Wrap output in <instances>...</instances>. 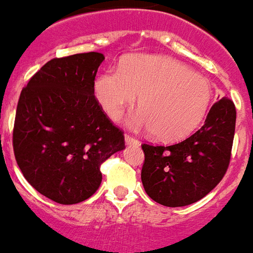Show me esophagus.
Wrapping results in <instances>:
<instances>
[{
	"mask_svg": "<svg viewBox=\"0 0 253 253\" xmlns=\"http://www.w3.org/2000/svg\"><path fill=\"white\" fill-rule=\"evenodd\" d=\"M125 141H126L127 145H131V144H135V145H136V144H139V140H137L136 137H133V136H131V135H128V133H126V135H125Z\"/></svg>",
	"mask_w": 253,
	"mask_h": 253,
	"instance_id": "34e87169",
	"label": "esophagus"
}]
</instances>
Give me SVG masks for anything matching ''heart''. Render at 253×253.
I'll return each instance as SVG.
<instances>
[{"label": "heart", "mask_w": 253, "mask_h": 253, "mask_svg": "<svg viewBox=\"0 0 253 253\" xmlns=\"http://www.w3.org/2000/svg\"><path fill=\"white\" fill-rule=\"evenodd\" d=\"M95 95L113 120L140 96L141 110L130 120L131 126L153 131L163 141H177L202 122L212 92L209 81L175 59L132 55L120 71L112 69L97 78Z\"/></svg>", "instance_id": "heart-1"}]
</instances>
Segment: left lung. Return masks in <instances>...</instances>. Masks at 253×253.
Returning <instances> with one entry per match:
<instances>
[{"label": "left lung", "mask_w": 253, "mask_h": 253, "mask_svg": "<svg viewBox=\"0 0 253 253\" xmlns=\"http://www.w3.org/2000/svg\"><path fill=\"white\" fill-rule=\"evenodd\" d=\"M235 120L234 103L222 97L188 139L169 146L143 144L141 181L146 194L167 207L192 205L209 194L230 163Z\"/></svg>", "instance_id": "left-lung-1"}]
</instances>
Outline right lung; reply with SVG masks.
<instances>
[{
    "label": "right lung",
    "mask_w": 253,
    "mask_h": 253,
    "mask_svg": "<svg viewBox=\"0 0 253 253\" xmlns=\"http://www.w3.org/2000/svg\"><path fill=\"white\" fill-rule=\"evenodd\" d=\"M100 52L55 58L19 97L12 146L19 169L38 193L60 205L90 198L100 166L125 148L123 131L95 97Z\"/></svg>",
    "instance_id": "right-lung-1"
}]
</instances>
